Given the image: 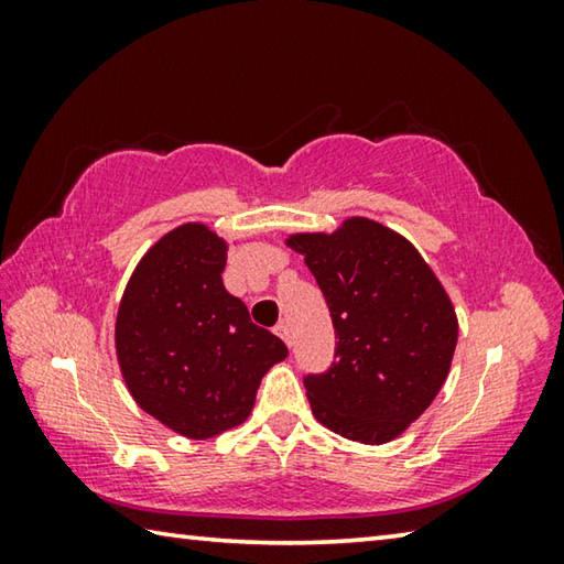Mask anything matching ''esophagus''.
Segmentation results:
<instances>
[{
	"label": "esophagus",
	"mask_w": 564,
	"mask_h": 564,
	"mask_svg": "<svg viewBox=\"0 0 564 564\" xmlns=\"http://www.w3.org/2000/svg\"><path fill=\"white\" fill-rule=\"evenodd\" d=\"M275 336L283 338L285 346H291V328L285 326V323H279V326H275Z\"/></svg>",
	"instance_id": "esophagus-1"
}]
</instances>
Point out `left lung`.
I'll return each mask as SVG.
<instances>
[{
	"label": "left lung",
	"mask_w": 564,
	"mask_h": 564,
	"mask_svg": "<svg viewBox=\"0 0 564 564\" xmlns=\"http://www.w3.org/2000/svg\"><path fill=\"white\" fill-rule=\"evenodd\" d=\"M285 246L316 275L338 338L328 373L305 378L313 415L348 441H395L451 373L457 313L445 285L403 234L366 216Z\"/></svg>",
	"instance_id": "obj_1"
}]
</instances>
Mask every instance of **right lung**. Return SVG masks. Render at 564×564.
Masks as SVG:
<instances>
[{"instance_id": "obj_1", "label": "right lung", "mask_w": 564, "mask_h": 564, "mask_svg": "<svg viewBox=\"0 0 564 564\" xmlns=\"http://www.w3.org/2000/svg\"><path fill=\"white\" fill-rule=\"evenodd\" d=\"M228 246L202 221L171 228L139 259L113 323L131 398L188 441L246 423L261 378L289 356L224 289Z\"/></svg>"}]
</instances>
